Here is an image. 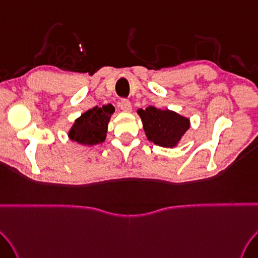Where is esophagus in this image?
<instances>
[{
  "instance_id": "esophagus-1",
  "label": "esophagus",
  "mask_w": 258,
  "mask_h": 258,
  "mask_svg": "<svg viewBox=\"0 0 258 258\" xmlns=\"http://www.w3.org/2000/svg\"><path fill=\"white\" fill-rule=\"evenodd\" d=\"M118 106H119V108L123 110V112H131V110H132V105H131L128 100H126V99H123L122 102L118 104Z\"/></svg>"
}]
</instances>
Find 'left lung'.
Listing matches in <instances>:
<instances>
[{
	"label": "left lung",
	"instance_id": "8db88e82",
	"mask_svg": "<svg viewBox=\"0 0 258 258\" xmlns=\"http://www.w3.org/2000/svg\"><path fill=\"white\" fill-rule=\"evenodd\" d=\"M143 130L150 142L162 148L178 146L190 127V119L170 109H159L153 106L138 109Z\"/></svg>",
	"mask_w": 258,
	"mask_h": 258
}]
</instances>
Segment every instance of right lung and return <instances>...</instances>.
<instances>
[{"label":"right lung","instance_id":"right-lung-1","mask_svg":"<svg viewBox=\"0 0 258 258\" xmlns=\"http://www.w3.org/2000/svg\"><path fill=\"white\" fill-rule=\"evenodd\" d=\"M114 112L115 108L110 104L88 109L75 119L68 131V138L85 146L102 144L106 140L108 123Z\"/></svg>","mask_w":258,"mask_h":258}]
</instances>
